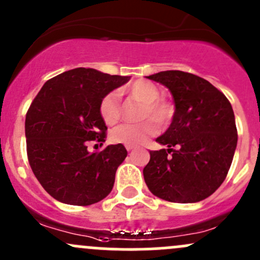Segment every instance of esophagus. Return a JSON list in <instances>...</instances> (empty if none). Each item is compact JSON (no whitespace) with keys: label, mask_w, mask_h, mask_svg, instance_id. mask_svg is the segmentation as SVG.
<instances>
[{"label":"esophagus","mask_w":260,"mask_h":260,"mask_svg":"<svg viewBox=\"0 0 260 260\" xmlns=\"http://www.w3.org/2000/svg\"><path fill=\"white\" fill-rule=\"evenodd\" d=\"M134 149H135V148H134V146H126V150H127V151H133Z\"/></svg>","instance_id":"obj_1"}]
</instances>
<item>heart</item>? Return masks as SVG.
Wrapping results in <instances>:
<instances>
[{
    "instance_id": "b5f03b06",
    "label": "heart",
    "mask_w": 260,
    "mask_h": 260,
    "mask_svg": "<svg viewBox=\"0 0 260 260\" xmlns=\"http://www.w3.org/2000/svg\"><path fill=\"white\" fill-rule=\"evenodd\" d=\"M127 95L133 100L143 104L140 119H152L156 124H169L173 119L174 106L168 100L160 98V91L154 84L144 80L131 84L126 89ZM100 115L105 124L114 125L120 119L119 95L115 91L106 93L100 101ZM151 120H145L140 124H122L111 133V139L116 144L126 146H136L143 144L146 139L156 133V125Z\"/></svg>"
}]
</instances>
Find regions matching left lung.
I'll return each mask as SVG.
<instances>
[{"mask_svg":"<svg viewBox=\"0 0 260 260\" xmlns=\"http://www.w3.org/2000/svg\"><path fill=\"white\" fill-rule=\"evenodd\" d=\"M168 87L175 103L169 129L156 141L168 149L150 151L144 179L155 197L171 203H198L226 178L238 143L234 111L223 92L189 72L150 75Z\"/></svg>","mask_w":260,"mask_h":260,"instance_id":"1","label":"left lung"}]
</instances>
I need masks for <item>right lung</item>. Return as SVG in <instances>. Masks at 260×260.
<instances>
[{"label": "right lung", "mask_w": 260, "mask_h": 260, "mask_svg": "<svg viewBox=\"0 0 260 260\" xmlns=\"http://www.w3.org/2000/svg\"><path fill=\"white\" fill-rule=\"evenodd\" d=\"M129 80L77 68L45 82L32 101L25 121L28 162L42 188L58 202L91 205L110 194L126 149L116 144L90 152L87 144L105 141L100 101Z\"/></svg>", "instance_id": "right-lung-1"}]
</instances>
